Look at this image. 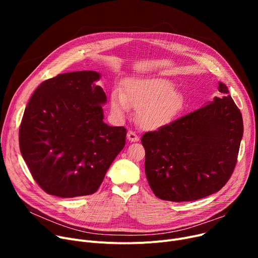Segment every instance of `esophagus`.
<instances>
[{"label": "esophagus", "instance_id": "obj_1", "mask_svg": "<svg viewBox=\"0 0 258 258\" xmlns=\"http://www.w3.org/2000/svg\"><path fill=\"white\" fill-rule=\"evenodd\" d=\"M126 137H127V140L131 141V142H137V141H139V136H138L136 133L133 132V131H128L127 132Z\"/></svg>", "mask_w": 258, "mask_h": 258}]
</instances>
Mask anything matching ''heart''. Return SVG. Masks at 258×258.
<instances>
[{
    "instance_id": "heart-1",
    "label": "heart",
    "mask_w": 258,
    "mask_h": 258,
    "mask_svg": "<svg viewBox=\"0 0 258 258\" xmlns=\"http://www.w3.org/2000/svg\"><path fill=\"white\" fill-rule=\"evenodd\" d=\"M110 103L117 117L123 118L132 107L138 111L137 120L143 128L158 130L178 118L185 107V98L168 79L131 78L125 83L124 92H112Z\"/></svg>"
}]
</instances>
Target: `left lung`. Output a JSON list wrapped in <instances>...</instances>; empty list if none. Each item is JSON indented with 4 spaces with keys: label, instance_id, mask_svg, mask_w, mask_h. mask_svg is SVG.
Wrapping results in <instances>:
<instances>
[{
    "label": "left lung",
    "instance_id": "left-lung-1",
    "mask_svg": "<svg viewBox=\"0 0 258 258\" xmlns=\"http://www.w3.org/2000/svg\"><path fill=\"white\" fill-rule=\"evenodd\" d=\"M219 97L169 125L145 133V174L155 196L188 202L218 192L234 170L243 123L226 85Z\"/></svg>",
    "mask_w": 258,
    "mask_h": 258
}]
</instances>
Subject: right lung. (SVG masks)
I'll use <instances>...</instances> for the list:
<instances>
[{
	"label": "right lung",
	"instance_id": "1",
	"mask_svg": "<svg viewBox=\"0 0 258 258\" xmlns=\"http://www.w3.org/2000/svg\"><path fill=\"white\" fill-rule=\"evenodd\" d=\"M95 71L47 79L34 91L20 126V150L43 190L59 198L98 190L125 145L126 130L103 122L105 93Z\"/></svg>",
	"mask_w": 258,
	"mask_h": 258
}]
</instances>
